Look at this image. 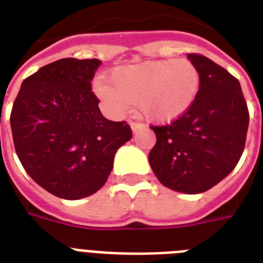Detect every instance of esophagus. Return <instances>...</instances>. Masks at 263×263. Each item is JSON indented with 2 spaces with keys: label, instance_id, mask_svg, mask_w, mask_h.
<instances>
[{
  "label": "esophagus",
  "instance_id": "34e87169",
  "mask_svg": "<svg viewBox=\"0 0 263 263\" xmlns=\"http://www.w3.org/2000/svg\"><path fill=\"white\" fill-rule=\"evenodd\" d=\"M129 125H131L132 132H138L140 129V128L144 127V124H142V123H131V124H129Z\"/></svg>",
  "mask_w": 263,
  "mask_h": 263
}]
</instances>
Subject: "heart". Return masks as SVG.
Segmentation results:
<instances>
[{
    "label": "heart",
    "instance_id": "b5f03b06",
    "mask_svg": "<svg viewBox=\"0 0 263 263\" xmlns=\"http://www.w3.org/2000/svg\"><path fill=\"white\" fill-rule=\"evenodd\" d=\"M200 87L198 68L188 60H160L121 65L110 82L95 79L92 91L107 115L121 119L136 101L152 121L169 123L184 116L195 103Z\"/></svg>",
    "mask_w": 263,
    "mask_h": 263
}]
</instances>
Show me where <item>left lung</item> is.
I'll return each instance as SVG.
<instances>
[{"label": "left lung", "mask_w": 263, "mask_h": 263, "mask_svg": "<svg viewBox=\"0 0 263 263\" xmlns=\"http://www.w3.org/2000/svg\"><path fill=\"white\" fill-rule=\"evenodd\" d=\"M187 57L199 71V92L180 119L152 127L157 143L148 162L165 187L200 194L220 183L237 165L250 117L236 78L204 55Z\"/></svg>", "instance_id": "left-lung-1"}]
</instances>
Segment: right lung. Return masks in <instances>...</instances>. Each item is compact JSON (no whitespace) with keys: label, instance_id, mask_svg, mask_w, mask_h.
Instances as JSON below:
<instances>
[{"label":"right lung","instance_id":"obj_1","mask_svg":"<svg viewBox=\"0 0 263 263\" xmlns=\"http://www.w3.org/2000/svg\"><path fill=\"white\" fill-rule=\"evenodd\" d=\"M101 61L61 59L22 83L10 128L23 168L41 187L68 200L103 187L116 152L132 138L125 121L105 119L91 91Z\"/></svg>","mask_w":263,"mask_h":263}]
</instances>
